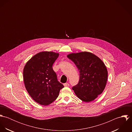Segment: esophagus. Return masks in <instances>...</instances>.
Returning <instances> with one entry per match:
<instances>
[{
  "label": "esophagus",
  "mask_w": 132,
  "mask_h": 132,
  "mask_svg": "<svg viewBox=\"0 0 132 132\" xmlns=\"http://www.w3.org/2000/svg\"><path fill=\"white\" fill-rule=\"evenodd\" d=\"M63 85L65 86V87H69L70 86V84L68 83H64L63 84Z\"/></svg>",
  "instance_id": "34e87169"
}]
</instances>
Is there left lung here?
<instances>
[{"label": "left lung", "instance_id": "left-lung-1", "mask_svg": "<svg viewBox=\"0 0 132 132\" xmlns=\"http://www.w3.org/2000/svg\"><path fill=\"white\" fill-rule=\"evenodd\" d=\"M67 57L74 62L80 72L79 81L72 89L81 100L85 102L94 101L106 85L108 71L104 63L88 52L71 53Z\"/></svg>", "mask_w": 132, "mask_h": 132}]
</instances>
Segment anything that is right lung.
Instances as JSON below:
<instances>
[{
	"label": "right lung",
	"instance_id": "obj_1",
	"mask_svg": "<svg viewBox=\"0 0 132 132\" xmlns=\"http://www.w3.org/2000/svg\"><path fill=\"white\" fill-rule=\"evenodd\" d=\"M58 56L59 53L51 51L40 52L32 57L24 68L25 88L32 98L41 105L52 103L64 87L52 68Z\"/></svg>",
	"mask_w": 132,
	"mask_h": 132
}]
</instances>
